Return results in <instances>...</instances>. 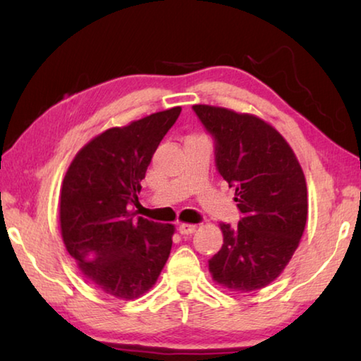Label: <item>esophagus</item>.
I'll use <instances>...</instances> for the list:
<instances>
[{"label":"esophagus","instance_id":"1","mask_svg":"<svg viewBox=\"0 0 361 361\" xmlns=\"http://www.w3.org/2000/svg\"><path fill=\"white\" fill-rule=\"evenodd\" d=\"M195 229H197V226H195V224H188V223L180 224V228H178L180 234H183V235H191V234H194Z\"/></svg>","mask_w":361,"mask_h":361}]
</instances>
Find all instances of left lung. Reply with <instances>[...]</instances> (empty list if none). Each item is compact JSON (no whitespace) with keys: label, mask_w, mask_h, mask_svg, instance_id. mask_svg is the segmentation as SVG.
<instances>
[{"label":"left lung","mask_w":361,"mask_h":361,"mask_svg":"<svg viewBox=\"0 0 361 361\" xmlns=\"http://www.w3.org/2000/svg\"><path fill=\"white\" fill-rule=\"evenodd\" d=\"M215 143L218 173L235 189L237 226L221 223L224 243L209 261L213 279L231 291H255L276 280L301 240L307 188L295 152L252 114L194 105Z\"/></svg>","instance_id":"left-lung-1"}]
</instances>
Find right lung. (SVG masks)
Masks as SVG:
<instances>
[{
    "mask_svg": "<svg viewBox=\"0 0 361 361\" xmlns=\"http://www.w3.org/2000/svg\"><path fill=\"white\" fill-rule=\"evenodd\" d=\"M181 108L154 113L95 137L73 159L60 194V228L65 247L84 277L121 299L148 291L172 250V224L130 212L138 205L159 143Z\"/></svg>",
    "mask_w": 361,
    "mask_h": 361,
    "instance_id": "right-lung-1",
    "label": "right lung"
}]
</instances>
